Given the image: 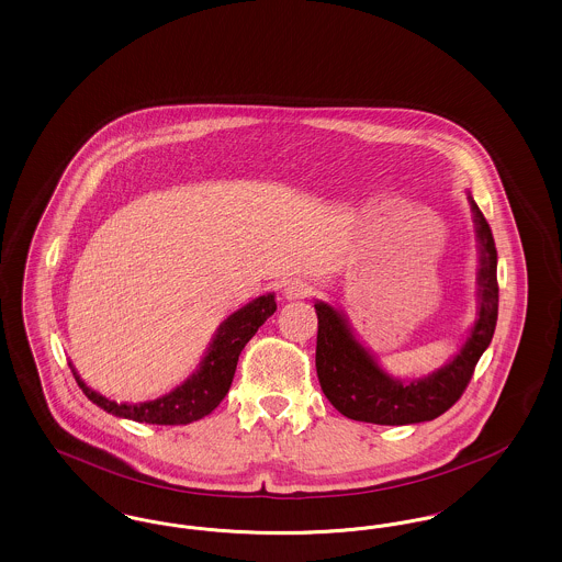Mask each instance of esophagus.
I'll return each instance as SVG.
<instances>
[{
  "instance_id": "obj_1",
  "label": "esophagus",
  "mask_w": 562,
  "mask_h": 562,
  "mask_svg": "<svg viewBox=\"0 0 562 562\" xmlns=\"http://www.w3.org/2000/svg\"><path fill=\"white\" fill-rule=\"evenodd\" d=\"M310 293H312V286H310V282H305V280H291V282L284 286V299H289V301L305 299Z\"/></svg>"
}]
</instances>
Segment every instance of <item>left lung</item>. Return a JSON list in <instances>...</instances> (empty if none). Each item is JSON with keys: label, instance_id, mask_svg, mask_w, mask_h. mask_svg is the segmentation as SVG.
Here are the masks:
<instances>
[{"label": "left lung", "instance_id": "obj_1", "mask_svg": "<svg viewBox=\"0 0 562 562\" xmlns=\"http://www.w3.org/2000/svg\"><path fill=\"white\" fill-rule=\"evenodd\" d=\"M476 248V321L465 341L453 358L440 369L413 381H402L381 369L373 353L360 344L348 316L330 303L316 301L318 341H316V371L322 392L330 404L353 422L376 426H408L440 417L461 398L470 383L476 362L488 348L497 324V250L491 227L468 195Z\"/></svg>", "mask_w": 562, "mask_h": 562}]
</instances>
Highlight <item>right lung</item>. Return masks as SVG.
Here are the masks:
<instances>
[{
	"mask_svg": "<svg viewBox=\"0 0 562 562\" xmlns=\"http://www.w3.org/2000/svg\"><path fill=\"white\" fill-rule=\"evenodd\" d=\"M276 294L268 293L248 301L232 316L218 324L213 341L209 344L200 367L188 379L156 401L115 402L99 394L83 383L76 367L69 362L81 392L88 401L94 402L103 411L115 417L133 419L138 424L154 426H188L206 415H211L218 402L232 387L234 373L238 367L241 349L252 339L259 326L276 312Z\"/></svg>",
	"mask_w": 562,
	"mask_h": 562,
	"instance_id": "1",
	"label": "right lung"
}]
</instances>
